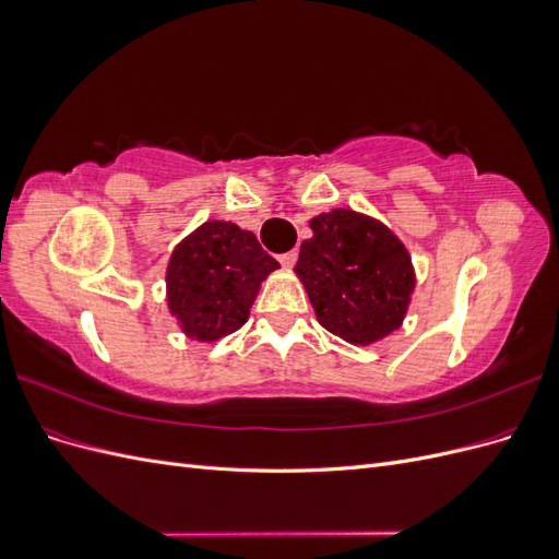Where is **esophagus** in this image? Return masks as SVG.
Masks as SVG:
<instances>
[{
	"label": "esophagus",
	"mask_w": 559,
	"mask_h": 559,
	"mask_svg": "<svg viewBox=\"0 0 559 559\" xmlns=\"http://www.w3.org/2000/svg\"><path fill=\"white\" fill-rule=\"evenodd\" d=\"M296 259H298V251H296V249L286 251V253H280V263H282L284 267H292V265L296 263Z\"/></svg>",
	"instance_id": "1"
}]
</instances>
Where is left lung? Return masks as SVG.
<instances>
[{
	"label": "left lung",
	"mask_w": 559,
	"mask_h": 559,
	"mask_svg": "<svg viewBox=\"0 0 559 559\" xmlns=\"http://www.w3.org/2000/svg\"><path fill=\"white\" fill-rule=\"evenodd\" d=\"M310 228L296 273L319 324L354 345L376 343L399 329L415 275L396 235L352 210L319 214Z\"/></svg>",
	"instance_id": "8db88e82"
}]
</instances>
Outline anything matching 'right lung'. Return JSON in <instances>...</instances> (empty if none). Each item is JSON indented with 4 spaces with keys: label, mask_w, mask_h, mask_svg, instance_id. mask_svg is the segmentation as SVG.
<instances>
[{
    "label": "right lung",
    "mask_w": 559,
    "mask_h": 559,
    "mask_svg": "<svg viewBox=\"0 0 559 559\" xmlns=\"http://www.w3.org/2000/svg\"><path fill=\"white\" fill-rule=\"evenodd\" d=\"M280 263L257 235L228 222H207L173 251L167 302L181 331L202 343L238 331L249 319L261 282Z\"/></svg>",
    "instance_id": "obj_1"
}]
</instances>
